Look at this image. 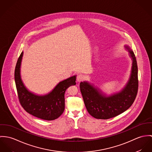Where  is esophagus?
I'll use <instances>...</instances> for the list:
<instances>
[{
  "instance_id": "esophagus-1",
  "label": "esophagus",
  "mask_w": 152,
  "mask_h": 152,
  "mask_svg": "<svg viewBox=\"0 0 152 152\" xmlns=\"http://www.w3.org/2000/svg\"><path fill=\"white\" fill-rule=\"evenodd\" d=\"M84 79V76L82 75H79L77 76V82H80L82 81H83Z\"/></svg>"
}]
</instances>
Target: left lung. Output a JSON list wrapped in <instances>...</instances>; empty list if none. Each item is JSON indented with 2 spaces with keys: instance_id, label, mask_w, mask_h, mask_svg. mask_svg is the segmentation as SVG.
<instances>
[{
  "instance_id": "8db88e82",
  "label": "left lung",
  "mask_w": 152,
  "mask_h": 152,
  "mask_svg": "<svg viewBox=\"0 0 152 152\" xmlns=\"http://www.w3.org/2000/svg\"><path fill=\"white\" fill-rule=\"evenodd\" d=\"M124 47L129 52L132 63L129 80L119 91L108 95L88 82L80 83L86 109L94 118L107 119L115 117L127 110L135 101L138 89L137 62L129 46L125 45Z\"/></svg>"
}]
</instances>
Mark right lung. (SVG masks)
<instances>
[{
    "mask_svg": "<svg viewBox=\"0 0 152 152\" xmlns=\"http://www.w3.org/2000/svg\"><path fill=\"white\" fill-rule=\"evenodd\" d=\"M23 56V52L18 59L15 71V80L21 106L28 113L37 118L47 121L58 118L65 110V93L69 87L76 84V75L60 82L47 94H37L30 91L21 79L20 68Z\"/></svg>",
    "mask_w": 152,
    "mask_h": 152,
    "instance_id": "1",
    "label": "right lung"
}]
</instances>
